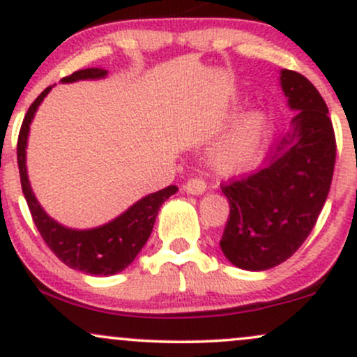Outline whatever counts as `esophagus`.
<instances>
[{
  "mask_svg": "<svg viewBox=\"0 0 357 357\" xmlns=\"http://www.w3.org/2000/svg\"><path fill=\"white\" fill-rule=\"evenodd\" d=\"M184 191L190 195H202L206 191V181L203 178H190L184 184Z\"/></svg>",
  "mask_w": 357,
  "mask_h": 357,
  "instance_id": "obj_1",
  "label": "esophagus"
}]
</instances>
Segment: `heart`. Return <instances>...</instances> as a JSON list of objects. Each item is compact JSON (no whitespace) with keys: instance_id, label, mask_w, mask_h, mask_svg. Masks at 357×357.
<instances>
[{"instance_id":"heart-1","label":"heart","mask_w":357,"mask_h":357,"mask_svg":"<svg viewBox=\"0 0 357 357\" xmlns=\"http://www.w3.org/2000/svg\"><path fill=\"white\" fill-rule=\"evenodd\" d=\"M268 117L261 110L241 119L233 132L213 151V165L221 173H240L255 166L264 153Z\"/></svg>"}]
</instances>
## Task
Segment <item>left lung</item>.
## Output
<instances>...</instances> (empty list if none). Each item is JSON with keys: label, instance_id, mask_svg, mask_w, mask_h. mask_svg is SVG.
Wrapping results in <instances>:
<instances>
[{"label": "left lung", "instance_id": "8db88e82", "mask_svg": "<svg viewBox=\"0 0 357 357\" xmlns=\"http://www.w3.org/2000/svg\"><path fill=\"white\" fill-rule=\"evenodd\" d=\"M294 130L278 142L268 166L221 184L230 202L220 247L245 270L285 261L312 231L329 195L335 165V134L319 90L301 73L282 70Z\"/></svg>", "mask_w": 357, "mask_h": 357}]
</instances>
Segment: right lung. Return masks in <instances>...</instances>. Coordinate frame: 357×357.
Returning <instances> with one entry per match:
<instances>
[{
    "label": "right lung",
    "mask_w": 357,
    "mask_h": 357,
    "mask_svg": "<svg viewBox=\"0 0 357 357\" xmlns=\"http://www.w3.org/2000/svg\"><path fill=\"white\" fill-rule=\"evenodd\" d=\"M105 75H107L105 68L92 67L73 72L72 75L63 77L61 82L100 79ZM50 89L52 87L45 89L30 105L18 134L16 155H18V169L24 199H26L31 218H33V223L38 228L43 241L65 265L90 273V275H114L132 264L153 231L159 208L171 195L178 191V188L167 186L165 190L146 196L126 213H122L119 218L104 227L93 228V230H70V228H65L53 221L36 202L30 183H28L26 166H24V147H26L30 122L40 102L50 92Z\"/></svg>",
    "instance_id": "1"
}]
</instances>
